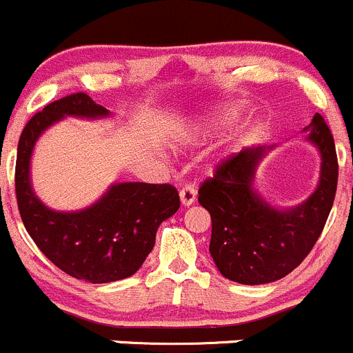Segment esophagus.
Instances as JSON below:
<instances>
[{
    "label": "esophagus",
    "instance_id": "obj_1",
    "mask_svg": "<svg viewBox=\"0 0 353 353\" xmlns=\"http://www.w3.org/2000/svg\"><path fill=\"white\" fill-rule=\"evenodd\" d=\"M195 195H197V190H195L194 185H185L180 190V201L183 205H190L195 202Z\"/></svg>",
    "mask_w": 353,
    "mask_h": 353
}]
</instances>
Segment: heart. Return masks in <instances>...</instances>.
<instances>
[{"instance_id":"1","label":"heart","mask_w":353,"mask_h":353,"mask_svg":"<svg viewBox=\"0 0 353 353\" xmlns=\"http://www.w3.org/2000/svg\"><path fill=\"white\" fill-rule=\"evenodd\" d=\"M235 118V113L233 111H226V113H221L218 118H216V123H225V121H230Z\"/></svg>"}]
</instances>
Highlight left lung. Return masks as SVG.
<instances>
[{"label":"left lung","instance_id":"obj_1","mask_svg":"<svg viewBox=\"0 0 353 353\" xmlns=\"http://www.w3.org/2000/svg\"><path fill=\"white\" fill-rule=\"evenodd\" d=\"M309 141L321 152L316 192L299 208L278 211L252 188L264 148L230 154L199 187V204L211 214L209 252L219 273L243 285H263L287 276L312 250L333 208L338 158L324 118L314 114Z\"/></svg>","mask_w":353,"mask_h":353}]
</instances>
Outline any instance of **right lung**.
<instances>
[{
	"label": "right lung",
	"mask_w": 353,
	"mask_h": 353,
	"mask_svg": "<svg viewBox=\"0 0 353 353\" xmlns=\"http://www.w3.org/2000/svg\"><path fill=\"white\" fill-rule=\"evenodd\" d=\"M85 92L68 94L27 121L17 149L15 194L20 218L41 252L70 276L110 283L137 273L156 242L159 225L180 208L170 183H117L90 208L57 212L30 187V156L37 137L63 117H106Z\"/></svg>",
	"instance_id": "1"
}]
</instances>
